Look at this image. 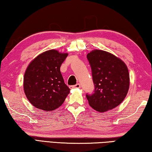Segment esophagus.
<instances>
[{"mask_svg": "<svg viewBox=\"0 0 152 152\" xmlns=\"http://www.w3.org/2000/svg\"><path fill=\"white\" fill-rule=\"evenodd\" d=\"M71 88H80V84L79 83H78V84H75V85H74V86H71Z\"/></svg>", "mask_w": 152, "mask_h": 152, "instance_id": "1", "label": "esophagus"}]
</instances>
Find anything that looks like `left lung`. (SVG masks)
Segmentation results:
<instances>
[{
	"label": "left lung",
	"mask_w": 152,
	"mask_h": 152,
	"mask_svg": "<svg viewBox=\"0 0 152 152\" xmlns=\"http://www.w3.org/2000/svg\"><path fill=\"white\" fill-rule=\"evenodd\" d=\"M94 90L86 96L99 112L114 109L123 102L129 87V75L123 61L107 51L93 50L87 55Z\"/></svg>",
	"instance_id": "1"
}]
</instances>
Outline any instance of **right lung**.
<instances>
[{"label":"right lung","instance_id":"add662e5","mask_svg":"<svg viewBox=\"0 0 152 152\" xmlns=\"http://www.w3.org/2000/svg\"><path fill=\"white\" fill-rule=\"evenodd\" d=\"M67 56L68 53L51 50L38 56L28 66L23 88L27 99L35 107L49 111L64 103L70 91L60 72Z\"/></svg>","mask_w":152,"mask_h":152}]
</instances>
